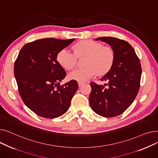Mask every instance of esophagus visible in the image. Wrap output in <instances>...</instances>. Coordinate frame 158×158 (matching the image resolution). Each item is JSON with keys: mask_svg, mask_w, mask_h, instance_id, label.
Instances as JSON below:
<instances>
[{"mask_svg": "<svg viewBox=\"0 0 158 158\" xmlns=\"http://www.w3.org/2000/svg\"><path fill=\"white\" fill-rule=\"evenodd\" d=\"M83 84H84V82H78V85H79V87L81 86Z\"/></svg>", "mask_w": 158, "mask_h": 158, "instance_id": "34e87169", "label": "esophagus"}]
</instances>
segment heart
Returning a JSON list of instances; mask_svg holds the SVG:
<instances>
[{
	"instance_id": "heart-1",
	"label": "heart",
	"mask_w": 158,
	"mask_h": 158,
	"mask_svg": "<svg viewBox=\"0 0 158 158\" xmlns=\"http://www.w3.org/2000/svg\"><path fill=\"white\" fill-rule=\"evenodd\" d=\"M73 54L68 49L63 48L57 56V60L66 70L75 68L77 57H85L84 68L77 69L69 75L71 79L84 82L97 73L103 76L112 68L114 62L115 53L110 46L92 40H82L72 47Z\"/></svg>"
}]
</instances>
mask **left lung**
<instances>
[{
    "label": "left lung",
    "instance_id": "8db88e82",
    "mask_svg": "<svg viewBox=\"0 0 158 158\" xmlns=\"http://www.w3.org/2000/svg\"><path fill=\"white\" fill-rule=\"evenodd\" d=\"M101 40L109 44L115 53L111 69L101 81L104 86L92 82L89 101L91 108L102 117L110 118L120 115L134 101L140 86L142 66L134 48L126 41L104 36Z\"/></svg>",
    "mask_w": 158,
    "mask_h": 158
}]
</instances>
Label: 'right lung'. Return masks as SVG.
I'll return each instance as SVG.
<instances>
[{
    "instance_id": "obj_1",
    "label": "right lung",
    "mask_w": 158,
    "mask_h": 158,
    "mask_svg": "<svg viewBox=\"0 0 158 158\" xmlns=\"http://www.w3.org/2000/svg\"><path fill=\"white\" fill-rule=\"evenodd\" d=\"M75 40L43 38L26 44L14 65V75L23 103L40 117H59L69 110L77 82H60L66 72L57 60L62 49Z\"/></svg>"
}]
</instances>
